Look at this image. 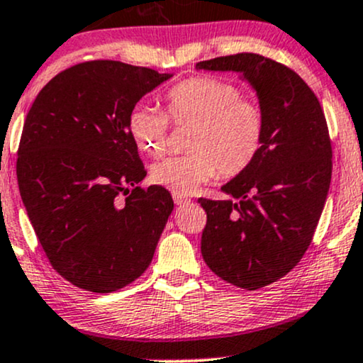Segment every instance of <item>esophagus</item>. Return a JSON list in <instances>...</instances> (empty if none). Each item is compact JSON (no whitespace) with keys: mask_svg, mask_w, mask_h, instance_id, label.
Returning <instances> with one entry per match:
<instances>
[{"mask_svg":"<svg viewBox=\"0 0 363 363\" xmlns=\"http://www.w3.org/2000/svg\"><path fill=\"white\" fill-rule=\"evenodd\" d=\"M174 203H176L177 206H182V205H189V203H191V199L184 198V196H177V194H174Z\"/></svg>","mask_w":363,"mask_h":363,"instance_id":"1","label":"esophagus"}]
</instances>
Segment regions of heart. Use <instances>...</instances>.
I'll use <instances>...</instances> for the list:
<instances>
[{
    "label": "heart",
    "instance_id": "heart-1",
    "mask_svg": "<svg viewBox=\"0 0 363 363\" xmlns=\"http://www.w3.org/2000/svg\"><path fill=\"white\" fill-rule=\"evenodd\" d=\"M169 121L191 126L189 153L170 157L152 167L150 181L177 196L193 194L220 172L237 177L259 155L266 135V116L252 99L232 82L201 74L174 85L165 94V114L136 106L129 114V131L141 152L157 158L167 148Z\"/></svg>",
    "mask_w": 363,
    "mask_h": 363
}]
</instances>
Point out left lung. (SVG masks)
I'll list each match as a JSON object with an SVG mask.
<instances>
[{
    "instance_id": "8db88e82",
    "label": "left lung",
    "mask_w": 363,
    "mask_h": 363,
    "mask_svg": "<svg viewBox=\"0 0 363 363\" xmlns=\"http://www.w3.org/2000/svg\"><path fill=\"white\" fill-rule=\"evenodd\" d=\"M196 68L239 74L266 116L259 155L222 187L232 199H198L206 211L201 254L208 268L232 285L257 290L294 269L311 245L331 184L326 118L309 85L269 57L240 52Z\"/></svg>"
}]
</instances>
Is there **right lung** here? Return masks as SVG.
<instances>
[{
	"label": "right lung",
	"instance_id": "add662e5",
	"mask_svg": "<svg viewBox=\"0 0 363 363\" xmlns=\"http://www.w3.org/2000/svg\"><path fill=\"white\" fill-rule=\"evenodd\" d=\"M170 77L121 61L80 62L56 74L28 111L20 196L52 268L78 289L111 294L153 259L174 201L164 187L138 186L147 170L129 114Z\"/></svg>",
	"mask_w": 363,
	"mask_h": 363
}]
</instances>
